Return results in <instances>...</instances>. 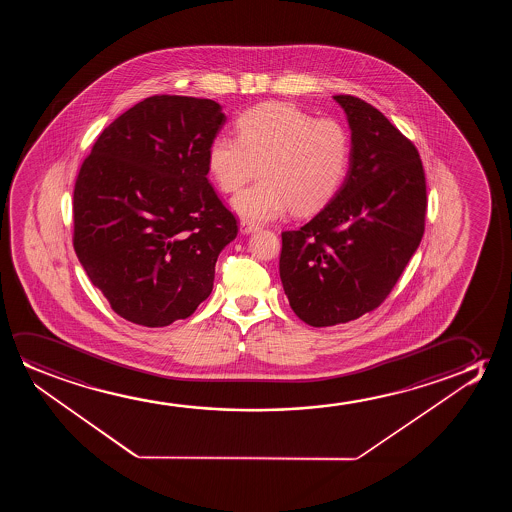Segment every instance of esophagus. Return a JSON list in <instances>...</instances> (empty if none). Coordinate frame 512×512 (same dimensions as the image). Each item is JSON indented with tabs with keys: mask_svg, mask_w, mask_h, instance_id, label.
I'll list each match as a JSON object with an SVG mask.
<instances>
[{
	"mask_svg": "<svg viewBox=\"0 0 512 512\" xmlns=\"http://www.w3.org/2000/svg\"><path fill=\"white\" fill-rule=\"evenodd\" d=\"M239 227H241V232H245V234H250V232H255L259 229V225L255 224V222H250V220H243Z\"/></svg>",
	"mask_w": 512,
	"mask_h": 512,
	"instance_id": "1",
	"label": "esophagus"
}]
</instances>
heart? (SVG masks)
Here are the masks:
<instances>
[{
    "mask_svg": "<svg viewBox=\"0 0 512 512\" xmlns=\"http://www.w3.org/2000/svg\"><path fill=\"white\" fill-rule=\"evenodd\" d=\"M351 140L336 119H315L288 103H262L238 119V134L220 133L208 147V171L220 190L239 192L232 208L269 220L290 208L309 215L329 203L348 171Z\"/></svg>",
    "mask_w": 512,
    "mask_h": 512,
    "instance_id": "obj_1",
    "label": "heart"
}]
</instances>
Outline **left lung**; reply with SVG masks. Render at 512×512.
Here are the masks:
<instances>
[{"label": "left lung", "instance_id": "obj_1", "mask_svg": "<svg viewBox=\"0 0 512 512\" xmlns=\"http://www.w3.org/2000/svg\"><path fill=\"white\" fill-rule=\"evenodd\" d=\"M334 99L350 124V171L316 217L281 232L283 290L311 327L351 322L381 306L420 246L427 215L413 141L364 99Z\"/></svg>", "mask_w": 512, "mask_h": 512}]
</instances>
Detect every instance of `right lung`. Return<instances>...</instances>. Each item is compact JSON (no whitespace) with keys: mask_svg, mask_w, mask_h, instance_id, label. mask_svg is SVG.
Here are the masks:
<instances>
[{"mask_svg":"<svg viewBox=\"0 0 512 512\" xmlns=\"http://www.w3.org/2000/svg\"><path fill=\"white\" fill-rule=\"evenodd\" d=\"M225 122L211 99L150 96L113 120L78 171L73 248L117 315L145 327L208 299L238 220L208 182Z\"/></svg>","mask_w":512,"mask_h":512,"instance_id":"1","label":"right lung"}]
</instances>
